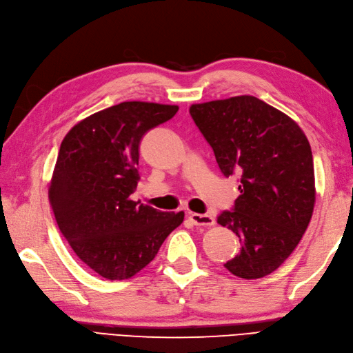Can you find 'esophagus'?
<instances>
[{"label": "esophagus", "mask_w": 353, "mask_h": 353, "mask_svg": "<svg viewBox=\"0 0 353 353\" xmlns=\"http://www.w3.org/2000/svg\"><path fill=\"white\" fill-rule=\"evenodd\" d=\"M189 221L196 227H212L216 223L212 214H200V213H189Z\"/></svg>", "instance_id": "esophagus-1"}]
</instances>
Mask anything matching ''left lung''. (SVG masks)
I'll list each match as a JSON object with an SVG mask.
<instances>
[{
  "mask_svg": "<svg viewBox=\"0 0 353 353\" xmlns=\"http://www.w3.org/2000/svg\"><path fill=\"white\" fill-rule=\"evenodd\" d=\"M198 130L222 173L240 177L232 212L218 223L240 237V254L225 264L241 279L282 265L300 243L316 201L310 143L283 112L252 95L192 104Z\"/></svg>",
  "mask_w": 353,
  "mask_h": 353,
  "instance_id": "left-lung-1",
  "label": "left lung"
}]
</instances>
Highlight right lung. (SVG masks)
<instances>
[{"mask_svg": "<svg viewBox=\"0 0 353 353\" xmlns=\"http://www.w3.org/2000/svg\"><path fill=\"white\" fill-rule=\"evenodd\" d=\"M177 110L125 101L85 117L61 143L49 183L52 210L74 254L104 279L137 274L183 222V212H161L131 200L140 180L143 135Z\"/></svg>", "mask_w": 353, "mask_h": 353, "instance_id": "right-lung-1", "label": "right lung"}]
</instances>
